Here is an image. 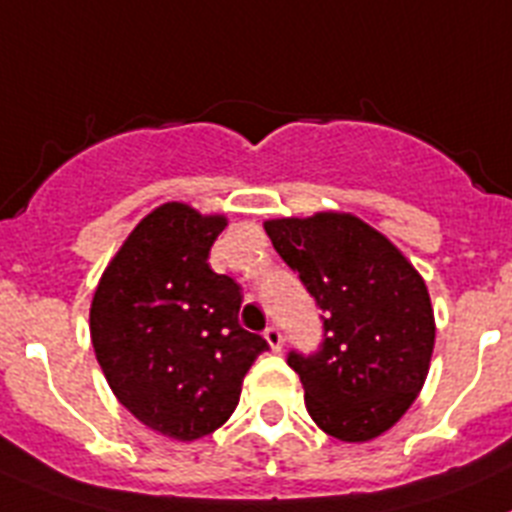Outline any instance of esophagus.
I'll return each instance as SVG.
<instances>
[{
  "instance_id": "34e87169",
  "label": "esophagus",
  "mask_w": 512,
  "mask_h": 512,
  "mask_svg": "<svg viewBox=\"0 0 512 512\" xmlns=\"http://www.w3.org/2000/svg\"><path fill=\"white\" fill-rule=\"evenodd\" d=\"M264 339L269 342V347H272L274 352H279V349H282V342H285V339H282V331H279L277 326H269V329L264 331Z\"/></svg>"
}]
</instances>
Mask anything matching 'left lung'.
<instances>
[{
    "label": "left lung",
    "instance_id": "1",
    "mask_svg": "<svg viewBox=\"0 0 512 512\" xmlns=\"http://www.w3.org/2000/svg\"><path fill=\"white\" fill-rule=\"evenodd\" d=\"M323 318V349L290 355L310 419L342 443L391 430L430 373L435 313L425 279L391 240L352 212L264 222Z\"/></svg>",
    "mask_w": 512,
    "mask_h": 512
}]
</instances>
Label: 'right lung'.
Here are the masks:
<instances>
[{
    "instance_id": "right-lung-1",
    "label": "right lung",
    "mask_w": 512,
    "mask_h": 512,
    "mask_svg": "<svg viewBox=\"0 0 512 512\" xmlns=\"http://www.w3.org/2000/svg\"><path fill=\"white\" fill-rule=\"evenodd\" d=\"M225 227L220 212L160 204L113 253L90 305V339L113 396L181 443L225 425L269 347L238 323V282L207 264Z\"/></svg>"
}]
</instances>
